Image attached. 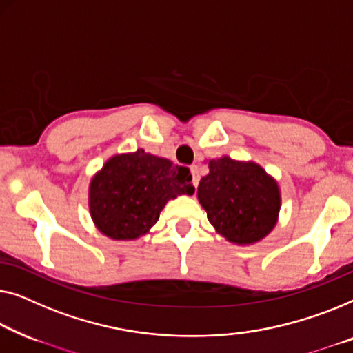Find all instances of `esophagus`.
<instances>
[{
    "instance_id": "34e87169",
    "label": "esophagus",
    "mask_w": 353,
    "mask_h": 353,
    "mask_svg": "<svg viewBox=\"0 0 353 353\" xmlns=\"http://www.w3.org/2000/svg\"><path fill=\"white\" fill-rule=\"evenodd\" d=\"M190 171H192V176H193V185L198 187V182H200V170H198L196 165H193L190 168Z\"/></svg>"
}]
</instances>
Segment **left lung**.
Instances as JSON below:
<instances>
[{"mask_svg":"<svg viewBox=\"0 0 353 353\" xmlns=\"http://www.w3.org/2000/svg\"><path fill=\"white\" fill-rule=\"evenodd\" d=\"M210 174L198 185V201L208 221L227 241L254 245L276 225L281 208L280 187L254 161L221 157L208 163Z\"/></svg>","mask_w":353,"mask_h":353,"instance_id":"8db88e82","label":"left lung"}]
</instances>
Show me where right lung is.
Segmentation results:
<instances>
[{"label": "right lung", "mask_w": 353, "mask_h": 353, "mask_svg": "<svg viewBox=\"0 0 353 353\" xmlns=\"http://www.w3.org/2000/svg\"><path fill=\"white\" fill-rule=\"evenodd\" d=\"M188 168L137 148L105 161L89 183V212L112 240H137L157 224L163 208L179 195H193Z\"/></svg>", "instance_id": "1"}]
</instances>
